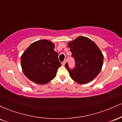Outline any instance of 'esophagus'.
Listing matches in <instances>:
<instances>
[{
    "mask_svg": "<svg viewBox=\"0 0 122 122\" xmlns=\"http://www.w3.org/2000/svg\"><path fill=\"white\" fill-rule=\"evenodd\" d=\"M65 64H66V60H64V62H62V65L64 66V65H65Z\"/></svg>",
    "mask_w": 122,
    "mask_h": 122,
    "instance_id": "1",
    "label": "esophagus"
}]
</instances>
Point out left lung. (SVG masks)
<instances>
[{
  "label": "left lung",
  "mask_w": 122,
  "mask_h": 122,
  "mask_svg": "<svg viewBox=\"0 0 122 122\" xmlns=\"http://www.w3.org/2000/svg\"><path fill=\"white\" fill-rule=\"evenodd\" d=\"M72 56L75 59L74 69H69L68 63L66 69L71 78L80 84L89 82L101 71L104 56L94 42L88 37L81 36L68 43Z\"/></svg>",
  "instance_id": "1"
}]
</instances>
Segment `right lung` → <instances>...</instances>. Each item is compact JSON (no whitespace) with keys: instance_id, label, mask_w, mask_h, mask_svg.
<instances>
[{"instance_id":"add662e5","label":"right lung","mask_w":122,"mask_h":122,"mask_svg":"<svg viewBox=\"0 0 122 122\" xmlns=\"http://www.w3.org/2000/svg\"><path fill=\"white\" fill-rule=\"evenodd\" d=\"M55 45L47 40L34 42L22 54L21 67L25 75L31 81L46 84L56 76L61 66Z\"/></svg>"}]
</instances>
